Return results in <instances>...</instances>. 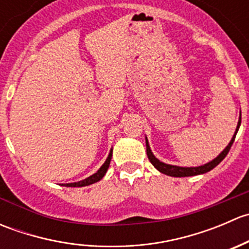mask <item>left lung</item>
<instances>
[{
    "label": "left lung",
    "mask_w": 249,
    "mask_h": 249,
    "mask_svg": "<svg viewBox=\"0 0 249 249\" xmlns=\"http://www.w3.org/2000/svg\"><path fill=\"white\" fill-rule=\"evenodd\" d=\"M240 125H241V110H240V118H238V123H237V126H236L235 130V134H233L231 141L229 142V144L225 147V149L218 155L217 158L212 160V161L207 162V164L201 165V166H196V167H182V166H176V165H170V164H165V162L160 161L158 158H155V155L153 154L152 149L149 147V142H148L147 137H145V145H147V155H148V159L149 161L152 162L153 166L158 170L159 172L164 173L166 176H171V177H190V176H197V175H202V173H206L211 170L214 169L225 157L227 154L229 153L230 148H231L233 141H235L236 134H237L238 129H240Z\"/></svg>",
    "instance_id": "obj_1"
}]
</instances>
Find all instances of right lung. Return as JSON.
Here are the masks:
<instances>
[{
    "label": "right lung",
    "mask_w": 249,
    "mask_h": 249,
    "mask_svg": "<svg viewBox=\"0 0 249 249\" xmlns=\"http://www.w3.org/2000/svg\"><path fill=\"white\" fill-rule=\"evenodd\" d=\"M112 153H113V149H110L108 157H107V159H106V161L104 162V165H102V166L100 167L99 170H97V172H95L94 175L89 176L88 178H85V179H83V180H79V182L66 183V184H64V185H66V187H87V185L94 184V183L101 180L102 178H104V176L106 175L107 170H108V167H109L110 159H112Z\"/></svg>",
    "instance_id": "obj_1"
}]
</instances>
